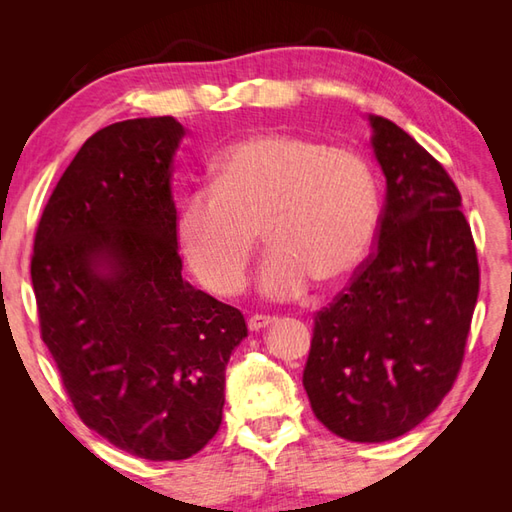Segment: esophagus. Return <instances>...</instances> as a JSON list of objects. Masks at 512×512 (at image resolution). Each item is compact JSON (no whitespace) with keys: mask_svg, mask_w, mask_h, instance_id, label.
Here are the masks:
<instances>
[{"mask_svg":"<svg viewBox=\"0 0 512 512\" xmlns=\"http://www.w3.org/2000/svg\"><path fill=\"white\" fill-rule=\"evenodd\" d=\"M270 323H275V317H268V314H253V317L248 319V328L253 332H259L268 328Z\"/></svg>","mask_w":512,"mask_h":512,"instance_id":"1","label":"esophagus"}]
</instances>
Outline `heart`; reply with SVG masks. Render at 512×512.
I'll use <instances>...</instances> for the list:
<instances>
[{"label": "heart", "instance_id": "heart-1", "mask_svg": "<svg viewBox=\"0 0 512 512\" xmlns=\"http://www.w3.org/2000/svg\"><path fill=\"white\" fill-rule=\"evenodd\" d=\"M378 224V180L365 154L270 132L217 156L213 184L182 200L176 233L193 275L217 295H235L264 226L273 246L259 286L273 299H295L314 279H350L372 253Z\"/></svg>", "mask_w": 512, "mask_h": 512}]
</instances>
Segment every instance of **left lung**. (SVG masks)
<instances>
[{
    "label": "left lung",
    "instance_id": "8db88e82",
    "mask_svg": "<svg viewBox=\"0 0 512 512\" xmlns=\"http://www.w3.org/2000/svg\"><path fill=\"white\" fill-rule=\"evenodd\" d=\"M387 178L376 248L314 314L303 387L339 438L385 442L449 394L480 295V264L462 195L405 129L369 116Z\"/></svg>",
    "mask_w": 512,
    "mask_h": 512
}]
</instances>
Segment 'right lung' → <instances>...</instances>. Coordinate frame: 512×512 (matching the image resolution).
Masks as SVG:
<instances>
[{"label":"right lung","mask_w":512,"mask_h":512,"mask_svg":"<svg viewBox=\"0 0 512 512\" xmlns=\"http://www.w3.org/2000/svg\"><path fill=\"white\" fill-rule=\"evenodd\" d=\"M173 116L132 118L85 140L35 233L41 339L74 411L114 447L187 460L222 424L224 374L244 314L182 279Z\"/></svg>","instance_id":"add662e5"}]
</instances>
